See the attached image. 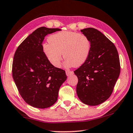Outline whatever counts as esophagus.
Listing matches in <instances>:
<instances>
[{
  "label": "esophagus",
  "mask_w": 133,
  "mask_h": 133,
  "mask_svg": "<svg viewBox=\"0 0 133 133\" xmlns=\"http://www.w3.org/2000/svg\"><path fill=\"white\" fill-rule=\"evenodd\" d=\"M66 75L67 76H69L70 75H72L74 74V72L72 71H70V70H66Z\"/></svg>",
  "instance_id": "esophagus-1"
}]
</instances>
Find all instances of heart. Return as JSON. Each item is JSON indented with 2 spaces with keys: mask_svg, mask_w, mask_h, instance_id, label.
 Instances as JSON below:
<instances>
[{
  "mask_svg": "<svg viewBox=\"0 0 133 133\" xmlns=\"http://www.w3.org/2000/svg\"><path fill=\"white\" fill-rule=\"evenodd\" d=\"M48 40L43 44V51L56 67H60L63 55L66 66L79 67L86 61L90 52V41L83 33L62 31L51 35Z\"/></svg>",
  "mask_w": 133,
  "mask_h": 133,
  "instance_id": "heart-1",
  "label": "heart"
}]
</instances>
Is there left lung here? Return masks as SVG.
Wrapping results in <instances>:
<instances>
[{
    "label": "left lung",
    "mask_w": 133,
    "mask_h": 133,
    "mask_svg": "<svg viewBox=\"0 0 133 133\" xmlns=\"http://www.w3.org/2000/svg\"><path fill=\"white\" fill-rule=\"evenodd\" d=\"M91 43L89 56L74 71L78 78L76 92L84 104L97 105L110 97L120 73L118 51L114 44L100 31L81 30Z\"/></svg>",
    "instance_id": "8db88e82"
}]
</instances>
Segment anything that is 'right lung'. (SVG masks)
Returning <instances> with one entry per match:
<instances>
[{
    "label": "right lung",
    "mask_w": 133,
    "mask_h": 133,
    "mask_svg": "<svg viewBox=\"0 0 133 133\" xmlns=\"http://www.w3.org/2000/svg\"><path fill=\"white\" fill-rule=\"evenodd\" d=\"M58 28L41 27L28 36L15 53L12 76L22 97L31 106L45 109L57 102L66 72L51 64L43 51L44 37Z\"/></svg>",
    "instance_id": "right-lung-1"
}]
</instances>
